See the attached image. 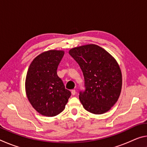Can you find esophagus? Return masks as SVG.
Listing matches in <instances>:
<instances>
[{"label":"esophagus","instance_id":"esophagus-1","mask_svg":"<svg viewBox=\"0 0 147 147\" xmlns=\"http://www.w3.org/2000/svg\"><path fill=\"white\" fill-rule=\"evenodd\" d=\"M71 93H72V94H73V95H74V94H76V90H75V89H72V90H71Z\"/></svg>","mask_w":147,"mask_h":147}]
</instances>
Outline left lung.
Listing matches in <instances>:
<instances>
[{
	"label": "left lung",
	"mask_w": 147,
	"mask_h": 147,
	"mask_svg": "<svg viewBox=\"0 0 147 147\" xmlns=\"http://www.w3.org/2000/svg\"><path fill=\"white\" fill-rule=\"evenodd\" d=\"M69 53L82 71L85 90L79 99L87 111L102 114L116 103L121 94L122 74L117 62L96 45L73 48Z\"/></svg>",
	"instance_id": "obj_1"
}]
</instances>
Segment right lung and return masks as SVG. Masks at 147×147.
<instances>
[{
	"label": "right lung",
	"instance_id": "1",
	"mask_svg": "<svg viewBox=\"0 0 147 147\" xmlns=\"http://www.w3.org/2000/svg\"><path fill=\"white\" fill-rule=\"evenodd\" d=\"M64 52L49 51L39 54L30 65L26 93L34 108L41 115L54 117L65 109L71 93L57 74Z\"/></svg>",
	"mask_w": 147,
	"mask_h": 147
}]
</instances>
